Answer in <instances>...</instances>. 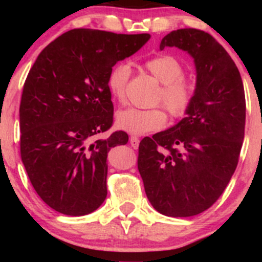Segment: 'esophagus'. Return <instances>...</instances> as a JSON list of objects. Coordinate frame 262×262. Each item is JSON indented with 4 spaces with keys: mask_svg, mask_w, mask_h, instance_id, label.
Listing matches in <instances>:
<instances>
[{
    "mask_svg": "<svg viewBox=\"0 0 262 262\" xmlns=\"http://www.w3.org/2000/svg\"><path fill=\"white\" fill-rule=\"evenodd\" d=\"M129 141H130V145L133 149H138V146H139V138L135 137V135H132L130 138H129Z\"/></svg>",
    "mask_w": 262,
    "mask_h": 262,
    "instance_id": "34e87169",
    "label": "esophagus"
}]
</instances>
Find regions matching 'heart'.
I'll return each instance as SVG.
<instances>
[{
	"mask_svg": "<svg viewBox=\"0 0 262 262\" xmlns=\"http://www.w3.org/2000/svg\"><path fill=\"white\" fill-rule=\"evenodd\" d=\"M144 68L162 83L156 95V102H161L172 118H182L188 112L196 95V83L183 76L185 69L179 59L171 54H160L144 61ZM130 68L119 62L111 69L107 76V87L116 100L124 101ZM117 127L130 134H145L159 130L167 123L164 107L149 110L129 107L119 111L116 116Z\"/></svg>",
	"mask_w": 262,
	"mask_h": 262,
	"instance_id": "obj_1",
	"label": "heart"
}]
</instances>
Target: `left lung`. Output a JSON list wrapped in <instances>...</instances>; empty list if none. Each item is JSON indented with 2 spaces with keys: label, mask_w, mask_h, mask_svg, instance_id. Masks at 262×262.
Segmentation results:
<instances>
[{
  "label": "left lung",
  "mask_w": 262,
  "mask_h": 262,
  "mask_svg": "<svg viewBox=\"0 0 262 262\" xmlns=\"http://www.w3.org/2000/svg\"><path fill=\"white\" fill-rule=\"evenodd\" d=\"M177 47L194 59L196 95L175 127L144 138L138 170L152 207L167 217H192L212 207L229 183L245 132L242 76L209 33L177 29L160 49Z\"/></svg>",
  "instance_id": "1"
}]
</instances>
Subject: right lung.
<instances>
[{
	"mask_svg": "<svg viewBox=\"0 0 262 262\" xmlns=\"http://www.w3.org/2000/svg\"><path fill=\"white\" fill-rule=\"evenodd\" d=\"M150 34L77 28L41 50L19 106L20 158L38 196L66 215H85L107 196V154L128 143L125 132L96 139L113 124L111 69Z\"/></svg>",
	"mask_w": 262,
	"mask_h": 262,
	"instance_id": "right-lung-1",
	"label": "right lung"
}]
</instances>
